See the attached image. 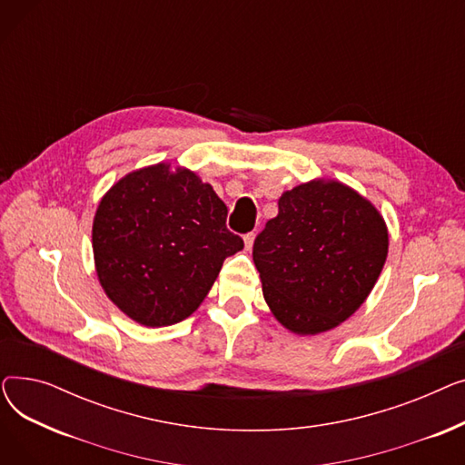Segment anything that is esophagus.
Wrapping results in <instances>:
<instances>
[{"mask_svg":"<svg viewBox=\"0 0 465 465\" xmlns=\"http://www.w3.org/2000/svg\"><path fill=\"white\" fill-rule=\"evenodd\" d=\"M254 239H256V233H247V235H245V239H242V241H245V249H247V251H251V249H252V245H254Z\"/></svg>","mask_w":465,"mask_h":465,"instance_id":"34e87169","label":"esophagus"}]
</instances>
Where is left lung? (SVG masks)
Masks as SVG:
<instances>
[{
    "label": "left lung",
    "instance_id": "8db88e82",
    "mask_svg": "<svg viewBox=\"0 0 465 465\" xmlns=\"http://www.w3.org/2000/svg\"><path fill=\"white\" fill-rule=\"evenodd\" d=\"M388 256L379 209L354 188L312 179L282 192L256 237L263 300L292 333L337 328L368 300Z\"/></svg>",
    "mask_w": 465,
    "mask_h": 465
}]
</instances>
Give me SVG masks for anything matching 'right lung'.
<instances>
[{"instance_id":"1","label":"right lung","mask_w":465,"mask_h":465,"mask_svg":"<svg viewBox=\"0 0 465 465\" xmlns=\"http://www.w3.org/2000/svg\"><path fill=\"white\" fill-rule=\"evenodd\" d=\"M228 207L186 167L160 162L114 183L94 214L97 281L128 319L177 324L198 309L224 260L242 249Z\"/></svg>"}]
</instances>
